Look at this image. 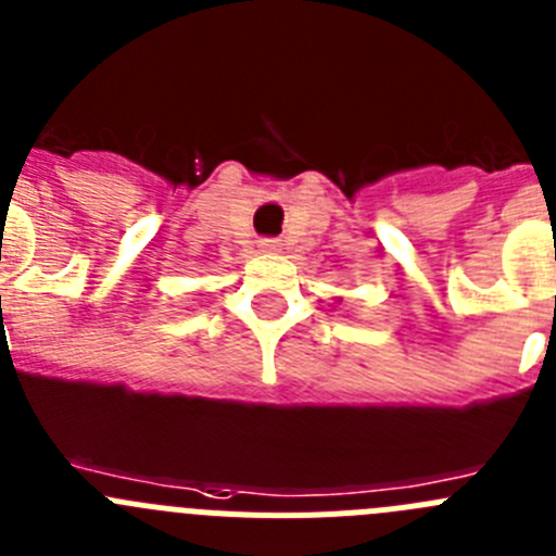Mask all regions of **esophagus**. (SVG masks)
<instances>
[{
    "instance_id": "34e87169",
    "label": "esophagus",
    "mask_w": 556,
    "mask_h": 556,
    "mask_svg": "<svg viewBox=\"0 0 556 556\" xmlns=\"http://www.w3.org/2000/svg\"><path fill=\"white\" fill-rule=\"evenodd\" d=\"M278 248H281V244L275 242V239H264V242H262V251L273 253V251H278Z\"/></svg>"
}]
</instances>
